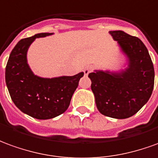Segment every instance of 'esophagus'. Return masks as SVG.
<instances>
[{"mask_svg":"<svg viewBox=\"0 0 158 158\" xmlns=\"http://www.w3.org/2000/svg\"><path fill=\"white\" fill-rule=\"evenodd\" d=\"M91 70H92V67L88 66V67H86L83 71H84L85 75H86V76H88V74L90 73V71H91Z\"/></svg>","mask_w":158,"mask_h":158,"instance_id":"34e87169","label":"esophagus"}]
</instances>
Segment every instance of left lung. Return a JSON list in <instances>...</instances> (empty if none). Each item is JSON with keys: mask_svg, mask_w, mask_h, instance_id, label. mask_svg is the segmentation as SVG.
Returning a JSON list of instances; mask_svg holds the SVG:
<instances>
[{"mask_svg": "<svg viewBox=\"0 0 158 158\" xmlns=\"http://www.w3.org/2000/svg\"><path fill=\"white\" fill-rule=\"evenodd\" d=\"M128 58V68L120 73H89L91 89L99 111L106 117L124 119L138 112L154 87V67L148 50L138 37L122 31H110Z\"/></svg>", "mask_w": 158, "mask_h": 158, "instance_id": "8db88e82", "label": "left lung"}]
</instances>
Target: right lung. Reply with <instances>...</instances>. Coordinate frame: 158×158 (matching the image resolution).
Masks as SVG:
<instances>
[{
	"label": "right lung",
	"instance_id": "1",
	"mask_svg": "<svg viewBox=\"0 0 158 158\" xmlns=\"http://www.w3.org/2000/svg\"><path fill=\"white\" fill-rule=\"evenodd\" d=\"M52 33H40L20 40L11 52L6 66V83L15 106L31 117L45 120L63 114L84 73L73 77L41 78L35 76L27 64V50L35 38Z\"/></svg>",
	"mask_w": 158,
	"mask_h": 158
}]
</instances>
